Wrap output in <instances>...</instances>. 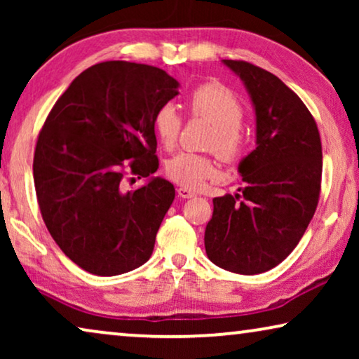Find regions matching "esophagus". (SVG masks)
<instances>
[{"label":"esophagus","instance_id":"obj_1","mask_svg":"<svg viewBox=\"0 0 359 359\" xmlns=\"http://www.w3.org/2000/svg\"><path fill=\"white\" fill-rule=\"evenodd\" d=\"M176 193H178L180 198H183V199H191V198H194V196H196L193 189L184 188V186H180V188L176 189Z\"/></svg>","mask_w":359,"mask_h":359}]
</instances>
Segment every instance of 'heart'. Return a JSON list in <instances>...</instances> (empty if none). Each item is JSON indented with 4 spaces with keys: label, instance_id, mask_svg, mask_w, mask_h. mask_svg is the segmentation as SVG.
<instances>
[{
    "label": "heart",
    "instance_id": "heart-1",
    "mask_svg": "<svg viewBox=\"0 0 359 359\" xmlns=\"http://www.w3.org/2000/svg\"><path fill=\"white\" fill-rule=\"evenodd\" d=\"M189 109L194 116L204 117L214 126V137L210 147L224 160H233L243 147V135L240 127L243 122V107L233 93L227 88L209 83L191 93ZM156 139L165 149L176 144L181 129V117L173 104H165L156 111L154 119ZM166 173L176 183L199 188L205 180L215 175L214 161L208 156L181 151L166 165Z\"/></svg>",
    "mask_w": 359,
    "mask_h": 359
}]
</instances>
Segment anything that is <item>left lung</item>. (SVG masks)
I'll return each instance as SVG.
<instances>
[{
  "label": "left lung",
  "mask_w": 359,
  "mask_h": 359,
  "mask_svg": "<svg viewBox=\"0 0 359 359\" xmlns=\"http://www.w3.org/2000/svg\"><path fill=\"white\" fill-rule=\"evenodd\" d=\"M242 80L255 111V147L238 163L240 193L214 198L205 225L208 258L238 274L278 266L316 212L322 144L316 121L278 76L247 62L222 60Z\"/></svg>",
  "instance_id": "left-lung-1"
}]
</instances>
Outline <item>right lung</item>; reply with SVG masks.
<instances>
[{"label": "right lung", "mask_w": 359, "mask_h": 359, "mask_svg": "<svg viewBox=\"0 0 359 359\" xmlns=\"http://www.w3.org/2000/svg\"><path fill=\"white\" fill-rule=\"evenodd\" d=\"M178 88L156 67L97 63L70 83L39 134L32 171L42 219L62 252L88 273L117 276L151 257L175 199V186L154 176V119ZM126 170L146 183L126 191Z\"/></svg>", "instance_id": "1"}]
</instances>
